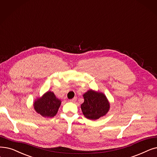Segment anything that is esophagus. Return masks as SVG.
Masks as SVG:
<instances>
[{"label": "esophagus", "instance_id": "obj_1", "mask_svg": "<svg viewBox=\"0 0 157 157\" xmlns=\"http://www.w3.org/2000/svg\"><path fill=\"white\" fill-rule=\"evenodd\" d=\"M77 100V98H74L73 99H71L70 100V101L71 102H72V103H74V102H76V101Z\"/></svg>", "mask_w": 157, "mask_h": 157}]
</instances>
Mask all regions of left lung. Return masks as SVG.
I'll list each match as a JSON object with an SVG mask.
<instances>
[{"label":"left lung","mask_w":157,"mask_h":157,"mask_svg":"<svg viewBox=\"0 0 157 157\" xmlns=\"http://www.w3.org/2000/svg\"><path fill=\"white\" fill-rule=\"evenodd\" d=\"M83 97L84 102L81 105V108L84 116L88 119L98 120L105 116L110 110V102L103 93L90 89Z\"/></svg>","instance_id":"obj_1"}]
</instances>
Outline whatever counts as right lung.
I'll return each instance as SVG.
<instances>
[{
  "label": "right lung",
  "instance_id": "right-lung-1",
  "mask_svg": "<svg viewBox=\"0 0 157 157\" xmlns=\"http://www.w3.org/2000/svg\"><path fill=\"white\" fill-rule=\"evenodd\" d=\"M62 101L53 92L47 91L33 102L35 110L44 117L52 118L56 115Z\"/></svg>",
  "mask_w": 157,
  "mask_h": 157
}]
</instances>
